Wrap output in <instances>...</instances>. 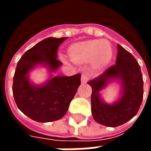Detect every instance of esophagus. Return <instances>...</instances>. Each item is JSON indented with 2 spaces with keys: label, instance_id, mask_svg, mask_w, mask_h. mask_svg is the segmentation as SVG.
Returning <instances> with one entry per match:
<instances>
[{
  "label": "esophagus",
  "instance_id": "1",
  "mask_svg": "<svg viewBox=\"0 0 151 151\" xmlns=\"http://www.w3.org/2000/svg\"><path fill=\"white\" fill-rule=\"evenodd\" d=\"M87 80H88V76L86 75V73H82V78H81V82H82V83H86V82H87Z\"/></svg>",
  "mask_w": 151,
  "mask_h": 151
}]
</instances>
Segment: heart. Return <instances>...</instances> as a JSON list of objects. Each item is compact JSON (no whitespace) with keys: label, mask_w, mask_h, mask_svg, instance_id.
Masks as SVG:
<instances>
[{"label":"heart","mask_w":151,"mask_h":151,"mask_svg":"<svg viewBox=\"0 0 151 151\" xmlns=\"http://www.w3.org/2000/svg\"><path fill=\"white\" fill-rule=\"evenodd\" d=\"M70 58L79 63L91 62L96 68L107 66L112 57V49L107 40H91L73 43L69 47Z\"/></svg>","instance_id":"heart-1"}]
</instances>
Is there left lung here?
<instances>
[{
    "label": "left lung",
    "mask_w": 151,
    "mask_h": 151,
    "mask_svg": "<svg viewBox=\"0 0 151 151\" xmlns=\"http://www.w3.org/2000/svg\"><path fill=\"white\" fill-rule=\"evenodd\" d=\"M116 65L103 74L88 82L92 88L91 112L96 122L108 127H117L134 117L143 99V79L134 56L117 44ZM111 83L120 86L119 97L108 104L101 92Z\"/></svg>",
    "instance_id": "1"
}]
</instances>
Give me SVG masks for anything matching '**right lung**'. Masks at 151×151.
Listing matches in <instances>:
<instances>
[{
    "label": "right lung",
    "instance_id": "obj_1",
    "mask_svg": "<svg viewBox=\"0 0 151 151\" xmlns=\"http://www.w3.org/2000/svg\"><path fill=\"white\" fill-rule=\"evenodd\" d=\"M67 39L47 38L27 51L17 64L13 95L18 109L31 120L40 123L61 119L81 84V74L54 76L62 63L57 60V50ZM38 67L47 69L50 77L35 84L29 73Z\"/></svg>",
    "mask_w": 151,
    "mask_h": 151
}]
</instances>
